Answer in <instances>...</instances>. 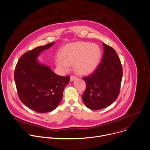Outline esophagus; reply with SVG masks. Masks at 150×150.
Masks as SVG:
<instances>
[{
	"label": "esophagus",
	"mask_w": 150,
	"mask_h": 150,
	"mask_svg": "<svg viewBox=\"0 0 150 150\" xmlns=\"http://www.w3.org/2000/svg\"><path fill=\"white\" fill-rule=\"evenodd\" d=\"M77 79V77L74 76H71L70 77V81H71V82H72V81H74V80H75V79Z\"/></svg>",
	"instance_id": "obj_1"
}]
</instances>
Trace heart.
<instances>
[{"mask_svg": "<svg viewBox=\"0 0 150 150\" xmlns=\"http://www.w3.org/2000/svg\"><path fill=\"white\" fill-rule=\"evenodd\" d=\"M101 55L100 48L96 44L73 42L62 47L60 51V57L56 58V64L63 72L68 71L71 65H75L78 73L88 74L97 68Z\"/></svg>", "mask_w": 150, "mask_h": 150, "instance_id": "b5f03b06", "label": "heart"}]
</instances>
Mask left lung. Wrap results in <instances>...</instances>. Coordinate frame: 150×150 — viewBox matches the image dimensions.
<instances>
[{"label":"left lung","mask_w":150,"mask_h":150,"mask_svg":"<svg viewBox=\"0 0 150 150\" xmlns=\"http://www.w3.org/2000/svg\"><path fill=\"white\" fill-rule=\"evenodd\" d=\"M100 64L90 75L83 78L86 88L82 95L85 105L93 110L106 108L117 98L123 76L122 66L116 51L103 42Z\"/></svg>","instance_id":"left-lung-1"}]
</instances>
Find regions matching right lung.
I'll return each mask as SVG.
<instances>
[{
  "label": "right lung",
  "mask_w": 150,
  "mask_h": 150,
  "mask_svg": "<svg viewBox=\"0 0 150 150\" xmlns=\"http://www.w3.org/2000/svg\"><path fill=\"white\" fill-rule=\"evenodd\" d=\"M55 42L39 46L24 54L14 70V81L21 102L31 110L44 113L55 109L59 105L69 76L55 74L38 57Z\"/></svg>",
  "instance_id": "right-lung-1"
}]
</instances>
